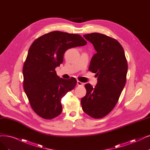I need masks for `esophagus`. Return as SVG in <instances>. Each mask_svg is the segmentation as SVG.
<instances>
[{"instance_id":"esophagus-1","label":"esophagus","mask_w":150,"mask_h":150,"mask_svg":"<svg viewBox=\"0 0 150 150\" xmlns=\"http://www.w3.org/2000/svg\"><path fill=\"white\" fill-rule=\"evenodd\" d=\"M76 85L78 86H83V83H81V82H80V81H77Z\"/></svg>"}]
</instances>
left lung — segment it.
<instances>
[{"label": "left lung", "instance_id": "1", "mask_svg": "<svg viewBox=\"0 0 150 150\" xmlns=\"http://www.w3.org/2000/svg\"><path fill=\"white\" fill-rule=\"evenodd\" d=\"M96 50L89 70L95 73V87L85 84V96L81 99L82 109L91 117L99 119L108 115L117 104L126 83L127 59L123 47L114 39L98 33L83 35Z\"/></svg>", "mask_w": 150, "mask_h": 150}]
</instances>
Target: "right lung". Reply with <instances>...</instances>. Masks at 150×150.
<instances>
[{
  "instance_id": "right-lung-1",
  "label": "right lung",
  "mask_w": 150,
  "mask_h": 150,
  "mask_svg": "<svg viewBox=\"0 0 150 150\" xmlns=\"http://www.w3.org/2000/svg\"><path fill=\"white\" fill-rule=\"evenodd\" d=\"M79 35L55 31L44 35L30 46L23 68V88L33 110L45 119H52L62 110L60 100L72 90L76 80L63 79L55 69L63 62L67 50L85 46Z\"/></svg>"
}]
</instances>
